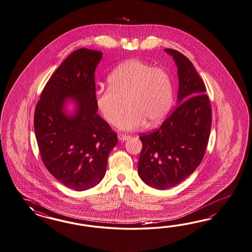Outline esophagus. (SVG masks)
Returning a JSON list of instances; mask_svg holds the SVG:
<instances>
[{
	"instance_id": "1",
	"label": "esophagus",
	"mask_w": 252,
	"mask_h": 252,
	"mask_svg": "<svg viewBox=\"0 0 252 252\" xmlns=\"http://www.w3.org/2000/svg\"><path fill=\"white\" fill-rule=\"evenodd\" d=\"M129 137L130 136H127V135H124V134H119V135H118V138H119V140H121V141L127 140Z\"/></svg>"
}]
</instances>
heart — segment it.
Here are the masks:
<instances>
[{"label": "heart", "mask_w": 252, "mask_h": 252, "mask_svg": "<svg viewBox=\"0 0 252 252\" xmlns=\"http://www.w3.org/2000/svg\"><path fill=\"white\" fill-rule=\"evenodd\" d=\"M108 88L95 93L96 106L103 118L123 129L135 130L144 126H156L170 111L173 100L172 82L169 72L153 67L149 62L132 59L118 65L108 76Z\"/></svg>", "instance_id": "1"}]
</instances>
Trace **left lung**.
Listing matches in <instances>:
<instances>
[{"label":"left lung","instance_id":"left-lung-1","mask_svg":"<svg viewBox=\"0 0 252 252\" xmlns=\"http://www.w3.org/2000/svg\"><path fill=\"white\" fill-rule=\"evenodd\" d=\"M178 68L177 106L159 128L140 135L137 170L144 183L158 190L181 184L201 163L210 136L212 110L206 88L192 63L165 48Z\"/></svg>","mask_w":252,"mask_h":252}]
</instances>
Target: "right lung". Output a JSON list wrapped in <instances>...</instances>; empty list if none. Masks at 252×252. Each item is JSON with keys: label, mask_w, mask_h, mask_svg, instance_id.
<instances>
[{"label": "right lung", "mask_w": 252, "mask_h": 252, "mask_svg": "<svg viewBox=\"0 0 252 252\" xmlns=\"http://www.w3.org/2000/svg\"><path fill=\"white\" fill-rule=\"evenodd\" d=\"M102 52L80 48L55 71L41 94L34 134L48 171L66 187L88 190L102 180L117 134L97 114L94 72ZM75 104L68 114L65 105Z\"/></svg>", "instance_id": "obj_1"}]
</instances>
